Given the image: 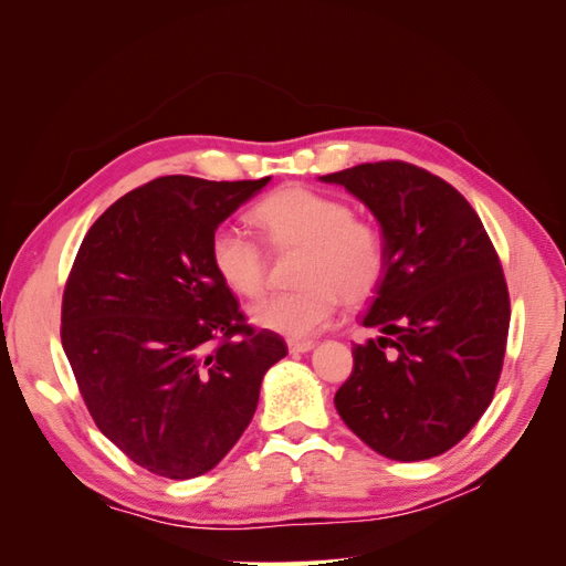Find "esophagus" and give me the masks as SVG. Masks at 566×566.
<instances>
[{
	"label": "esophagus",
	"mask_w": 566,
	"mask_h": 566,
	"mask_svg": "<svg viewBox=\"0 0 566 566\" xmlns=\"http://www.w3.org/2000/svg\"><path fill=\"white\" fill-rule=\"evenodd\" d=\"M314 347H316L314 339H290L287 342L290 354H304V352H312Z\"/></svg>",
	"instance_id": "1"
}]
</instances>
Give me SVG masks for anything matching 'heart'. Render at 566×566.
<instances>
[{
  "label": "heart",
  "instance_id": "obj_1",
  "mask_svg": "<svg viewBox=\"0 0 566 566\" xmlns=\"http://www.w3.org/2000/svg\"><path fill=\"white\" fill-rule=\"evenodd\" d=\"M252 219L273 248L306 252L297 276L302 287L252 306L250 316L260 328L293 339L312 337L328 328L342 297L364 304L378 293L387 271L385 235L370 219L356 217L347 200L293 184L256 205ZM210 262L231 293H264L269 262L248 231L231 224L214 229Z\"/></svg>",
  "mask_w": 566,
  "mask_h": 566
}]
</instances>
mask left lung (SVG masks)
Wrapping results in <instances>:
<instances>
[{
    "instance_id": "left-lung-1",
    "label": "left lung",
    "mask_w": 566,
    "mask_h": 566,
    "mask_svg": "<svg viewBox=\"0 0 566 566\" xmlns=\"http://www.w3.org/2000/svg\"><path fill=\"white\" fill-rule=\"evenodd\" d=\"M321 179L361 200L387 243L361 318L382 337L354 345L337 413L385 458L447 453L484 416L503 370L510 295L499 254L472 205L422 167L364 163Z\"/></svg>"
}]
</instances>
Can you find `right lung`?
I'll return each mask as SVG.
<instances>
[{
    "instance_id": "add662e5",
    "label": "right lung",
    "mask_w": 566,
    "mask_h": 566,
    "mask_svg": "<svg viewBox=\"0 0 566 566\" xmlns=\"http://www.w3.org/2000/svg\"><path fill=\"white\" fill-rule=\"evenodd\" d=\"M271 181L160 177L84 235L61 342L96 427L167 479L210 472L250 424L287 347L245 323L210 262L214 229Z\"/></svg>"
}]
</instances>
